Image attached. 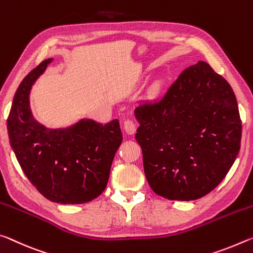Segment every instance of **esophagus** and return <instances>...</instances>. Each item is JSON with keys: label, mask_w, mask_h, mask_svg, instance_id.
<instances>
[{"label": "esophagus", "mask_w": 253, "mask_h": 253, "mask_svg": "<svg viewBox=\"0 0 253 253\" xmlns=\"http://www.w3.org/2000/svg\"><path fill=\"white\" fill-rule=\"evenodd\" d=\"M123 126H124V130H126L127 134H130V135L134 134L135 124H134L133 121H132V120H126V121H124Z\"/></svg>", "instance_id": "obj_1"}]
</instances>
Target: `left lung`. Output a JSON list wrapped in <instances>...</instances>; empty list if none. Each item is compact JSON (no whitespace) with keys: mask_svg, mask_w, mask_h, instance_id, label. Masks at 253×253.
I'll return each instance as SVG.
<instances>
[{"mask_svg":"<svg viewBox=\"0 0 253 253\" xmlns=\"http://www.w3.org/2000/svg\"><path fill=\"white\" fill-rule=\"evenodd\" d=\"M135 140L151 189L171 201L205 196L237 159L242 124L229 83L204 61L186 68L163 98L134 110Z\"/></svg>","mask_w":253,"mask_h":253,"instance_id":"8db88e82","label":"left lung"}]
</instances>
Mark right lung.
<instances>
[{
	"instance_id": "add662e5",
	"label": "right lung",
	"mask_w": 253,
	"mask_h": 253,
	"mask_svg": "<svg viewBox=\"0 0 253 253\" xmlns=\"http://www.w3.org/2000/svg\"><path fill=\"white\" fill-rule=\"evenodd\" d=\"M51 61H42L19 85L7 133L20 167L41 195L60 204H83L104 192L123 136L118 120L103 126L82 119L72 126L49 129L33 118L32 85Z\"/></svg>"
}]
</instances>
